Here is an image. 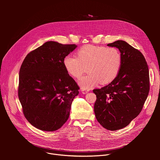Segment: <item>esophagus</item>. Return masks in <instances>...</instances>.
<instances>
[{
    "label": "esophagus",
    "mask_w": 160,
    "mask_h": 160,
    "mask_svg": "<svg viewBox=\"0 0 160 160\" xmlns=\"http://www.w3.org/2000/svg\"><path fill=\"white\" fill-rule=\"evenodd\" d=\"M89 92V90H87V89H82V93L83 94H86Z\"/></svg>",
    "instance_id": "34e87169"
}]
</instances>
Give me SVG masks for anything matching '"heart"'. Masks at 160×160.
Returning <instances> with one entry per match:
<instances>
[{
	"instance_id": "obj_1",
	"label": "heart",
	"mask_w": 160,
	"mask_h": 160,
	"mask_svg": "<svg viewBox=\"0 0 160 160\" xmlns=\"http://www.w3.org/2000/svg\"><path fill=\"white\" fill-rule=\"evenodd\" d=\"M78 57L67 56L64 66L70 75L77 79L90 73L79 82L82 88L88 89L99 82L108 84L117 77L122 64V56L118 49L86 45L78 51Z\"/></svg>"
}]
</instances>
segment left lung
Listing matches in <instances>:
<instances>
[{"label":"left lung","mask_w":160,"mask_h":160,"mask_svg":"<svg viewBox=\"0 0 160 160\" xmlns=\"http://www.w3.org/2000/svg\"><path fill=\"white\" fill-rule=\"evenodd\" d=\"M118 48L122 64L117 77L108 85L94 89V112L105 128L115 131L127 127L141 112L149 92V75L143 54L123 40L108 43Z\"/></svg>","instance_id":"left-lung-1"}]
</instances>
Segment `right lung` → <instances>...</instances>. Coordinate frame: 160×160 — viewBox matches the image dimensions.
I'll list each match as a JSON object with an SVG mask.
<instances>
[{
    "label": "right lung",
    "instance_id": "1",
    "mask_svg": "<svg viewBox=\"0 0 160 160\" xmlns=\"http://www.w3.org/2000/svg\"><path fill=\"white\" fill-rule=\"evenodd\" d=\"M77 46L54 41L31 51L21 66L18 98L26 119L43 131H55L68 120L80 87L64 60Z\"/></svg>",
    "mask_w": 160,
    "mask_h": 160
}]
</instances>
